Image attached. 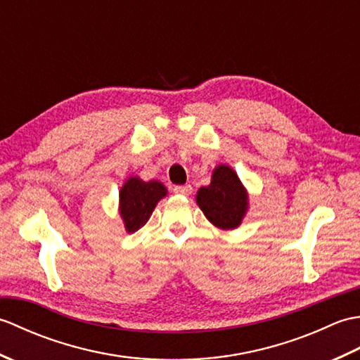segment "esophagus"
<instances>
[{
  "label": "esophagus",
  "mask_w": 360,
  "mask_h": 360,
  "mask_svg": "<svg viewBox=\"0 0 360 360\" xmlns=\"http://www.w3.org/2000/svg\"><path fill=\"white\" fill-rule=\"evenodd\" d=\"M173 192L178 193V195L187 196V195L192 193V187H190V186H174L173 187Z\"/></svg>",
  "instance_id": "esophagus-1"
}]
</instances>
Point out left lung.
<instances>
[{
  "label": "left lung",
  "instance_id": "left-lung-1",
  "mask_svg": "<svg viewBox=\"0 0 360 360\" xmlns=\"http://www.w3.org/2000/svg\"><path fill=\"white\" fill-rule=\"evenodd\" d=\"M196 202L210 223L224 231L238 227L248 210L246 190L227 165L215 168L210 186L198 190Z\"/></svg>",
  "mask_w": 360,
  "mask_h": 360
}]
</instances>
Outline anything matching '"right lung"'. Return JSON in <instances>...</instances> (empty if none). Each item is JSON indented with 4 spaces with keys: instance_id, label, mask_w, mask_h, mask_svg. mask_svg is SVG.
I'll return each mask as SVG.
<instances>
[{
    "instance_id": "add662e5",
    "label": "right lung",
    "mask_w": 360,
    "mask_h": 360,
    "mask_svg": "<svg viewBox=\"0 0 360 360\" xmlns=\"http://www.w3.org/2000/svg\"><path fill=\"white\" fill-rule=\"evenodd\" d=\"M167 195L162 182L129 178L120 190V215L127 232H136L147 223L159 200Z\"/></svg>"
}]
</instances>
